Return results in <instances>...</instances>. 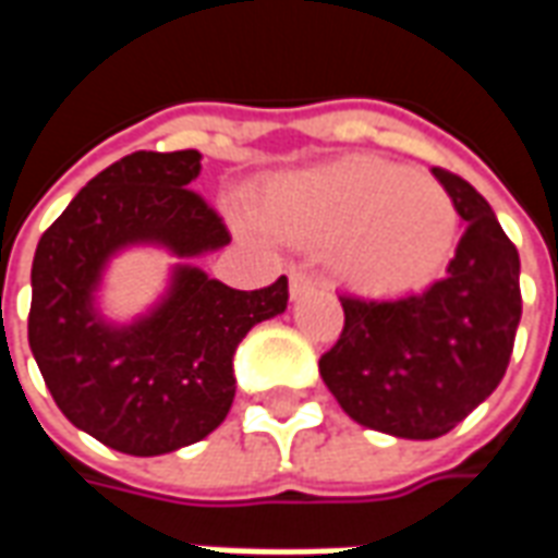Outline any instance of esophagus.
Instances as JSON below:
<instances>
[{"mask_svg":"<svg viewBox=\"0 0 558 558\" xmlns=\"http://www.w3.org/2000/svg\"><path fill=\"white\" fill-rule=\"evenodd\" d=\"M316 287H323V283H319V278H314V275H311L307 268H302V266L290 268L292 299H302V295H307V292H314Z\"/></svg>","mask_w":558,"mask_h":558,"instance_id":"34e87169","label":"esophagus"}]
</instances>
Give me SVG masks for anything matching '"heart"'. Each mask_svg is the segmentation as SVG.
Returning a JSON list of instances; mask_svg holds the SVG:
<instances>
[{"mask_svg":"<svg viewBox=\"0 0 558 558\" xmlns=\"http://www.w3.org/2000/svg\"><path fill=\"white\" fill-rule=\"evenodd\" d=\"M271 232L299 244H335V268L367 295H403L430 283L457 242V208L427 172L350 158L283 175L263 196Z\"/></svg>","mask_w":558,"mask_h":558,"instance_id":"obj_1","label":"heart"}]
</instances>
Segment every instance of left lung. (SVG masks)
<instances>
[{
  "label": "left lung",
  "instance_id": "left-lung-1",
  "mask_svg": "<svg viewBox=\"0 0 558 558\" xmlns=\"http://www.w3.org/2000/svg\"><path fill=\"white\" fill-rule=\"evenodd\" d=\"M433 175L466 220L445 278L391 302L340 295L343 331L319 359L343 412L400 439L445 436L490 398L523 314L520 256L490 203L457 172Z\"/></svg>",
  "mask_w": 558,
  "mask_h": 558
}]
</instances>
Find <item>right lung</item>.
<instances>
[{
	"instance_id": "right-lung-1",
	"label": "right lung",
	"mask_w": 558,
	"mask_h": 558,
	"mask_svg": "<svg viewBox=\"0 0 558 558\" xmlns=\"http://www.w3.org/2000/svg\"><path fill=\"white\" fill-rule=\"evenodd\" d=\"M196 175V148L125 155L71 199L32 259L29 347L44 383L74 427L122 454H167L215 430L235 398V347L290 299L283 275L247 292L184 266L170 299L137 326L95 316L92 290L122 244L196 256L230 242L223 218L191 187Z\"/></svg>"
}]
</instances>
